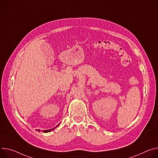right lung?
Here are the masks:
<instances>
[{"label":"right lung","instance_id":"1","mask_svg":"<svg viewBox=\"0 0 158 158\" xmlns=\"http://www.w3.org/2000/svg\"><path fill=\"white\" fill-rule=\"evenodd\" d=\"M59 124H60V123H59ZM59 124L58 125H59ZM58 125H56V127H58ZM56 127H55V128H52V129H49V130H45V131H44V132H45V133H46V132H50L51 131H53V129H54V128H55ZM36 131H38V132H40V131L39 130V129H38V130H36Z\"/></svg>","mask_w":158,"mask_h":158}]
</instances>
